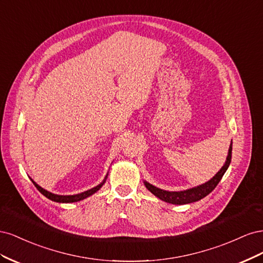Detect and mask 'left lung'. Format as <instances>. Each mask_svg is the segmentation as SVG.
I'll use <instances>...</instances> for the list:
<instances>
[{
	"instance_id": "obj_1",
	"label": "left lung",
	"mask_w": 263,
	"mask_h": 263,
	"mask_svg": "<svg viewBox=\"0 0 263 263\" xmlns=\"http://www.w3.org/2000/svg\"><path fill=\"white\" fill-rule=\"evenodd\" d=\"M232 150H233V142L229 146L228 156L226 158L224 165L221 166L220 170L215 174L210 181L203 183L201 185L191 187L184 191H165L150 184V183L147 181H144V184L155 196H157L158 198H160L161 201H164L166 203L174 204V205H183V204H189V203L200 201L206 195H209L212 191L216 187V185L221 180L222 176L225 174L226 170L228 169V166L230 164V161H232Z\"/></svg>"
}]
</instances>
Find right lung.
<instances>
[{
  "mask_svg": "<svg viewBox=\"0 0 263 263\" xmlns=\"http://www.w3.org/2000/svg\"><path fill=\"white\" fill-rule=\"evenodd\" d=\"M107 176H108V173L106 174L104 180H103L99 185L94 186V187L87 190V191H84V192H82V193H78V194H73V195H59V194L51 193V192H49V191H47V190L43 189L42 186H39L33 179H30V180H31V182L34 183V185L37 187V190L39 191V192H41L47 198H49V200H51L53 202H57V203H74V202L82 201V200H84V198L93 195L95 192H98V191L103 185H104V183H105V181L107 179Z\"/></svg>",
  "mask_w": 263,
  "mask_h": 263,
  "instance_id": "1",
  "label": "right lung"
}]
</instances>
